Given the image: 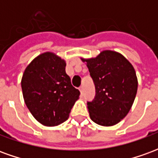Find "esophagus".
Segmentation results:
<instances>
[{
  "instance_id": "obj_1",
  "label": "esophagus",
  "mask_w": 158,
  "mask_h": 158,
  "mask_svg": "<svg viewBox=\"0 0 158 158\" xmlns=\"http://www.w3.org/2000/svg\"><path fill=\"white\" fill-rule=\"evenodd\" d=\"M79 91H80V94H81V95L84 94V87H83V86H80V87H79Z\"/></svg>"
}]
</instances>
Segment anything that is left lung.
Segmentation results:
<instances>
[{
  "label": "left lung",
  "instance_id": "left-lung-1",
  "mask_svg": "<svg viewBox=\"0 0 158 158\" xmlns=\"http://www.w3.org/2000/svg\"><path fill=\"white\" fill-rule=\"evenodd\" d=\"M87 62L96 95L87 102L89 117L102 126H112L128 114L137 93L138 82L133 66L118 52L104 51Z\"/></svg>",
  "mask_w": 158,
  "mask_h": 158
}]
</instances>
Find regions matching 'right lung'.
Instances as JSON below:
<instances>
[{"instance_id":"1","label":"right lung","mask_w":158,"mask_h":158,"mask_svg":"<svg viewBox=\"0 0 158 158\" xmlns=\"http://www.w3.org/2000/svg\"><path fill=\"white\" fill-rule=\"evenodd\" d=\"M65 67L64 60L45 52L33 60L23 73L21 85L26 106L44 125L65 122L79 99L80 92L72 85Z\"/></svg>"}]
</instances>
